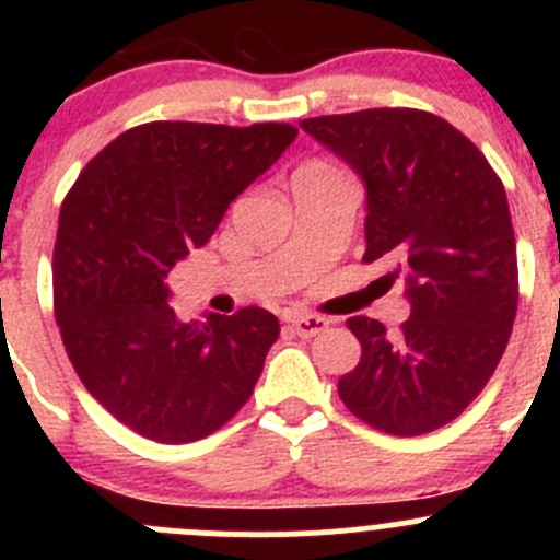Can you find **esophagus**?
<instances>
[{"label": "esophagus", "instance_id": "34e87169", "mask_svg": "<svg viewBox=\"0 0 560 560\" xmlns=\"http://www.w3.org/2000/svg\"><path fill=\"white\" fill-rule=\"evenodd\" d=\"M287 322H290V330L301 338L319 336V332H325L327 325H330V322L319 314H292Z\"/></svg>", "mask_w": 560, "mask_h": 560}]
</instances>
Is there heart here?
I'll return each instance as SVG.
<instances>
[{
    "label": "heart",
    "instance_id": "obj_1",
    "mask_svg": "<svg viewBox=\"0 0 560 560\" xmlns=\"http://www.w3.org/2000/svg\"><path fill=\"white\" fill-rule=\"evenodd\" d=\"M338 171H332L330 165H325V162H306L303 167H298L295 175H336Z\"/></svg>",
    "mask_w": 560,
    "mask_h": 560
}]
</instances>
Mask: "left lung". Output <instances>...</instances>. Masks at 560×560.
Listing matches in <instances>:
<instances>
[{
    "instance_id": "left-lung-1",
    "label": "left lung",
    "mask_w": 560,
    "mask_h": 560,
    "mask_svg": "<svg viewBox=\"0 0 560 560\" xmlns=\"http://www.w3.org/2000/svg\"><path fill=\"white\" fill-rule=\"evenodd\" d=\"M369 189L365 254L406 279L411 316L387 332L349 316L363 354L338 380L358 420L389 436L453 422L482 393L517 314V246L506 191L482 151L442 116L371 107L303 118Z\"/></svg>"
}]
</instances>
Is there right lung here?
<instances>
[{
  "label": "right lung",
  "instance_id": "obj_1",
  "mask_svg": "<svg viewBox=\"0 0 560 560\" xmlns=\"http://www.w3.org/2000/svg\"><path fill=\"white\" fill-rule=\"evenodd\" d=\"M292 124L149 121L127 129L67 191L54 314L83 387L162 444L211 436L262 374L279 319L259 306L184 325L167 273L208 244L230 202L284 154Z\"/></svg>",
  "mask_w": 560,
  "mask_h": 560
}]
</instances>
